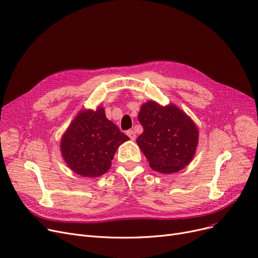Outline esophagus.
I'll use <instances>...</instances> for the list:
<instances>
[{"label":"esophagus","instance_id":"obj_1","mask_svg":"<svg viewBox=\"0 0 258 258\" xmlns=\"http://www.w3.org/2000/svg\"><path fill=\"white\" fill-rule=\"evenodd\" d=\"M126 134H127V136L131 138V140H135L136 139V133H135V131L130 130V131L126 132Z\"/></svg>","mask_w":258,"mask_h":258}]
</instances>
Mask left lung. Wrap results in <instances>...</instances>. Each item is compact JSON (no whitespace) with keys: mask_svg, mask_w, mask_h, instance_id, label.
I'll return each mask as SVG.
<instances>
[{"mask_svg":"<svg viewBox=\"0 0 258 258\" xmlns=\"http://www.w3.org/2000/svg\"><path fill=\"white\" fill-rule=\"evenodd\" d=\"M138 120L143 133L137 143L153 170L170 174L191 162L197 148L198 130L181 109L149 101L141 106Z\"/></svg>","mask_w":258,"mask_h":258,"instance_id":"obj_1","label":"left lung"}]
</instances>
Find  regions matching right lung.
Returning a JSON list of instances; mask_svg holds the SVG:
<instances>
[{
  "mask_svg": "<svg viewBox=\"0 0 258 258\" xmlns=\"http://www.w3.org/2000/svg\"><path fill=\"white\" fill-rule=\"evenodd\" d=\"M128 139L99 107L81 111L74 119L62 137L61 152L72 171L99 177L109 170L119 145Z\"/></svg>",
  "mask_w": 258,
  "mask_h": 258,
  "instance_id": "1",
  "label": "right lung"
}]
</instances>
